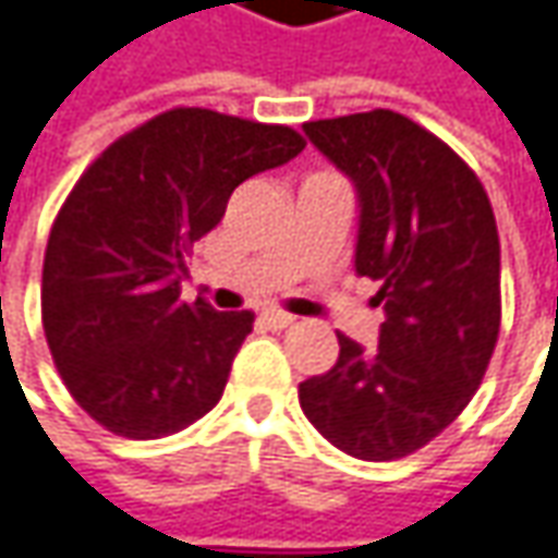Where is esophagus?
Instances as JSON below:
<instances>
[{"label": "esophagus", "mask_w": 558, "mask_h": 558, "mask_svg": "<svg viewBox=\"0 0 558 558\" xmlns=\"http://www.w3.org/2000/svg\"><path fill=\"white\" fill-rule=\"evenodd\" d=\"M293 315H283V312H262V325L268 330H283V327H293Z\"/></svg>", "instance_id": "obj_1"}]
</instances>
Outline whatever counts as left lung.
Instances as JSON below:
<instances>
[{
    "mask_svg": "<svg viewBox=\"0 0 558 558\" xmlns=\"http://www.w3.org/2000/svg\"><path fill=\"white\" fill-rule=\"evenodd\" d=\"M355 186V275L380 283L375 350L337 333L340 355L300 384L305 418L365 462L430 444L469 405L499 337V233L474 171L390 109L303 124Z\"/></svg>",
    "mask_w": 558,
    "mask_h": 558,
    "instance_id": "8db88e82",
    "label": "left lung"
}]
</instances>
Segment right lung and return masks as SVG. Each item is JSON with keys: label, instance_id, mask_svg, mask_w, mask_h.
<instances>
[{"label": "right lung", "instance_id": "add662e5", "mask_svg": "<svg viewBox=\"0 0 558 558\" xmlns=\"http://www.w3.org/2000/svg\"><path fill=\"white\" fill-rule=\"evenodd\" d=\"M305 140L208 109L146 121L84 171L43 258V330L64 387L118 437L158 440L211 412L253 312L183 303V255L253 174Z\"/></svg>", "mask_w": 558, "mask_h": 558}]
</instances>
